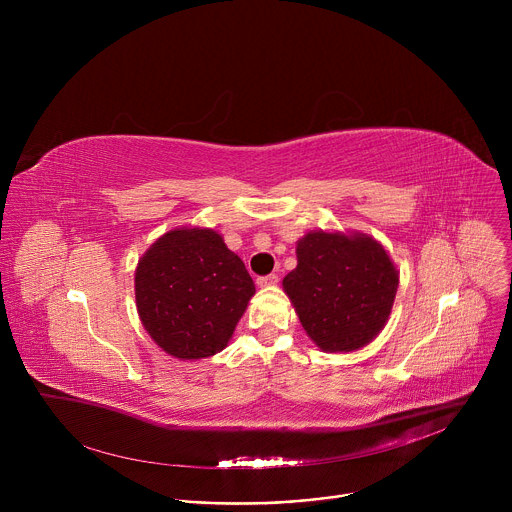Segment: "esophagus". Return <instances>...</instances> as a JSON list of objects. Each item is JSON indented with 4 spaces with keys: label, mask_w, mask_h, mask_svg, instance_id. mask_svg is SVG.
I'll use <instances>...</instances> for the list:
<instances>
[{
    "label": "esophagus",
    "mask_w": 512,
    "mask_h": 512,
    "mask_svg": "<svg viewBox=\"0 0 512 512\" xmlns=\"http://www.w3.org/2000/svg\"><path fill=\"white\" fill-rule=\"evenodd\" d=\"M275 283H277V275H275V273L257 279V285H259V287H271V285H275Z\"/></svg>",
    "instance_id": "obj_1"
}]
</instances>
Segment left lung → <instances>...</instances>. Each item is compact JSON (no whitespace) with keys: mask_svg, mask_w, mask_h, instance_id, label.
<instances>
[{"mask_svg":"<svg viewBox=\"0 0 512 512\" xmlns=\"http://www.w3.org/2000/svg\"><path fill=\"white\" fill-rule=\"evenodd\" d=\"M298 267L283 291L322 352H354L387 326L399 271L385 247L364 233L310 231L296 243Z\"/></svg>","mask_w":512,"mask_h":512,"instance_id":"obj_1","label":"left lung"}]
</instances>
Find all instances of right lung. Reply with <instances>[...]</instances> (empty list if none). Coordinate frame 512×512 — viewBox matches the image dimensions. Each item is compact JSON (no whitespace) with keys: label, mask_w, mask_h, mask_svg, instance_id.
Segmentation results:
<instances>
[{"label":"right lung","mask_w":512,"mask_h":512,"mask_svg":"<svg viewBox=\"0 0 512 512\" xmlns=\"http://www.w3.org/2000/svg\"><path fill=\"white\" fill-rule=\"evenodd\" d=\"M255 283L214 229L164 233L135 267V304L150 338L178 360L221 352L243 318Z\"/></svg>","instance_id":"obj_1"}]
</instances>
